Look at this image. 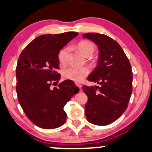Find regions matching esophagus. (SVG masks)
<instances>
[{
    "label": "esophagus",
    "mask_w": 152,
    "mask_h": 152,
    "mask_svg": "<svg viewBox=\"0 0 152 152\" xmlns=\"http://www.w3.org/2000/svg\"><path fill=\"white\" fill-rule=\"evenodd\" d=\"M75 85L77 86V87L79 88L80 89V88H81V85H80V84L78 82H75Z\"/></svg>",
    "instance_id": "esophagus-1"
}]
</instances>
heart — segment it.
<instances>
[{"instance_id":"obj_1","label":"heart","mask_w":152,"mask_h":152,"mask_svg":"<svg viewBox=\"0 0 152 152\" xmlns=\"http://www.w3.org/2000/svg\"><path fill=\"white\" fill-rule=\"evenodd\" d=\"M76 48L78 52L86 57L91 55L95 50L94 43L88 40H83L78 42L76 45ZM68 52V48H64L59 52L58 60L61 64H64L66 62ZM89 73L90 70L88 67H69L63 72V76L66 79L79 82L83 80L89 74Z\"/></svg>"}]
</instances>
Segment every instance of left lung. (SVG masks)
I'll return each mask as SVG.
<instances>
[{"mask_svg":"<svg viewBox=\"0 0 152 152\" xmlns=\"http://www.w3.org/2000/svg\"><path fill=\"white\" fill-rule=\"evenodd\" d=\"M83 37L98 46L97 66L88 80L99 86H83L88 99L85 105L87 120L97 126H106L118 118L127 109L132 91L130 63L121 45L109 36L87 33Z\"/></svg>","mask_w":152,"mask_h":152,"instance_id":"left-lung-1","label":"left lung"}]
</instances>
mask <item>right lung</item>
<instances>
[{
    "mask_svg": "<svg viewBox=\"0 0 152 152\" xmlns=\"http://www.w3.org/2000/svg\"><path fill=\"white\" fill-rule=\"evenodd\" d=\"M77 32L45 34L36 38L21 53L16 68V91L19 103L28 118L45 129L65 123L64 105L79 91L71 80L51 88L60 79L58 53Z\"/></svg>",
    "mask_w": 152,
    "mask_h": 152,
    "instance_id": "obj_1",
    "label": "right lung"
}]
</instances>
